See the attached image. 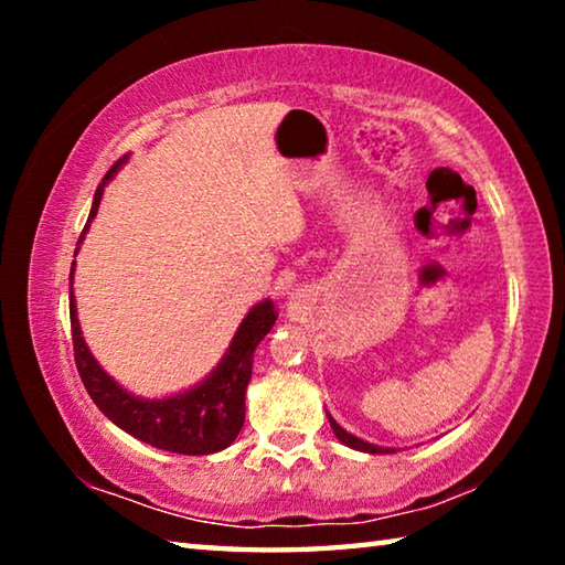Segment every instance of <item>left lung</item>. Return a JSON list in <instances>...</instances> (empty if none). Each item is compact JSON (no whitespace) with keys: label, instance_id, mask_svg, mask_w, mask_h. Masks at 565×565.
Returning <instances> with one entry per match:
<instances>
[{"label":"left lung","instance_id":"obj_1","mask_svg":"<svg viewBox=\"0 0 565 565\" xmlns=\"http://www.w3.org/2000/svg\"><path fill=\"white\" fill-rule=\"evenodd\" d=\"M329 420H331V428H333V434H337V438L341 444H347V446H351V448H356V451H366V454H388L386 448H381V446H374V444H366V441H361V438H356V436H351V434H347L343 431V428L337 424V420H333L331 416H329Z\"/></svg>","mask_w":565,"mask_h":565}]
</instances>
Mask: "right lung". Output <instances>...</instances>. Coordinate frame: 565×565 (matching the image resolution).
Instances as JSON below:
<instances>
[{
  "mask_svg": "<svg viewBox=\"0 0 565 565\" xmlns=\"http://www.w3.org/2000/svg\"><path fill=\"white\" fill-rule=\"evenodd\" d=\"M114 161V167L107 171L104 181H109L114 171L121 167ZM102 189L94 194V204L89 212V222L97 214ZM87 222V226H89ZM84 226V232H87ZM84 232L79 242L84 238ZM74 274V269H72ZM72 274H70V319H72V343H74V361L79 371L82 384L87 388L94 404L104 416L114 420L124 431L131 434L139 441L151 444L154 448H164L171 454L184 456H204L216 454L234 441L244 426V396L248 379H252L254 351L259 341L271 331L279 319V311L271 301H262L248 311V317L242 321L236 337L228 347L226 356L218 363L216 371L209 376L204 384L186 391V394L159 398V401H141L124 391L117 381L107 376L102 366L87 349L82 339L79 321H76V306L72 294Z\"/></svg>",
  "mask_w": 565,
  "mask_h": 565,
  "instance_id": "1",
  "label": "right lung"
}]
</instances>
